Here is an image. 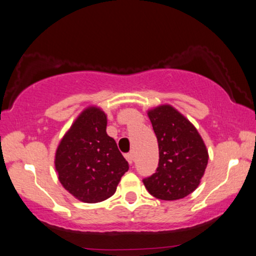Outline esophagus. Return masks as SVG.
<instances>
[{"instance_id": "1", "label": "esophagus", "mask_w": 256, "mask_h": 256, "mask_svg": "<svg viewBox=\"0 0 256 256\" xmlns=\"http://www.w3.org/2000/svg\"><path fill=\"white\" fill-rule=\"evenodd\" d=\"M125 158H126V160L128 161L130 164H132L133 161H134V154H133V153L126 154V156H125Z\"/></svg>"}]
</instances>
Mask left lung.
Wrapping results in <instances>:
<instances>
[{
	"label": "left lung",
	"mask_w": 256,
	"mask_h": 256,
	"mask_svg": "<svg viewBox=\"0 0 256 256\" xmlns=\"http://www.w3.org/2000/svg\"><path fill=\"white\" fill-rule=\"evenodd\" d=\"M159 145V167L144 178L147 192L164 200L190 195L200 186L208 153L197 128L170 104L147 111Z\"/></svg>",
	"instance_id": "obj_1"
}]
</instances>
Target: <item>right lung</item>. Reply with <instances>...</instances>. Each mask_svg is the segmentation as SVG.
Returning <instances> with one entry per match:
<instances>
[{"label": "right lung", "mask_w": 256, "mask_h": 256, "mask_svg": "<svg viewBox=\"0 0 256 256\" xmlns=\"http://www.w3.org/2000/svg\"><path fill=\"white\" fill-rule=\"evenodd\" d=\"M106 114L96 106L82 111L60 140L54 166L64 189L84 203H98L116 192L128 164L106 133Z\"/></svg>", "instance_id": "add662e5"}]
</instances>
